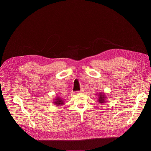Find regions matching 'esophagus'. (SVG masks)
I'll list each match as a JSON object with an SVG mask.
<instances>
[{"instance_id": "obj_1", "label": "esophagus", "mask_w": 151, "mask_h": 151, "mask_svg": "<svg viewBox=\"0 0 151 151\" xmlns=\"http://www.w3.org/2000/svg\"><path fill=\"white\" fill-rule=\"evenodd\" d=\"M84 91V88H81V90H80V91H77V92H78V93H82V92H83Z\"/></svg>"}]
</instances>
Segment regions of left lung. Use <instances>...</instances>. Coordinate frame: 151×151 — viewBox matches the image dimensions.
Listing matches in <instances>:
<instances>
[{
  "label": "left lung",
  "mask_w": 151,
  "mask_h": 151,
  "mask_svg": "<svg viewBox=\"0 0 151 151\" xmlns=\"http://www.w3.org/2000/svg\"><path fill=\"white\" fill-rule=\"evenodd\" d=\"M105 99V97L104 96V95H102V94L100 93V97H99V102L100 103H104Z\"/></svg>",
  "instance_id": "obj_1"
}]
</instances>
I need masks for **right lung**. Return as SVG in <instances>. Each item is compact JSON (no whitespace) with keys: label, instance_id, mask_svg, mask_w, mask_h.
<instances>
[{"label":"right lung","instance_id":"add662e5","mask_svg":"<svg viewBox=\"0 0 151 151\" xmlns=\"http://www.w3.org/2000/svg\"><path fill=\"white\" fill-rule=\"evenodd\" d=\"M55 105H63V102L62 100H61L59 98H57V99H55Z\"/></svg>","mask_w":151,"mask_h":151}]
</instances>
